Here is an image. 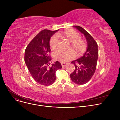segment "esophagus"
<instances>
[{
  "label": "esophagus",
  "mask_w": 120,
  "mask_h": 120,
  "mask_svg": "<svg viewBox=\"0 0 120 120\" xmlns=\"http://www.w3.org/2000/svg\"><path fill=\"white\" fill-rule=\"evenodd\" d=\"M61 66H62V67H65L67 65V64H66V63H61Z\"/></svg>",
  "instance_id": "obj_1"
}]
</instances>
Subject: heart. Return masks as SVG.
<instances>
[{
    "label": "heart",
    "instance_id": "obj_1",
    "mask_svg": "<svg viewBox=\"0 0 120 120\" xmlns=\"http://www.w3.org/2000/svg\"><path fill=\"white\" fill-rule=\"evenodd\" d=\"M59 37H61L70 41L71 46L78 56L82 55L86 51L88 46L86 41L81 38L80 34L72 30H67L52 36L49 41V45L52 49H56L59 45ZM73 50L72 49L68 50L58 49L54 53V59L60 62L66 63L75 57V53Z\"/></svg>",
    "mask_w": 120,
    "mask_h": 120
}]
</instances>
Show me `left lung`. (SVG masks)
Listing matches in <instances>:
<instances>
[{"instance_id": "1", "label": "left lung", "mask_w": 120, "mask_h": 120, "mask_svg": "<svg viewBox=\"0 0 120 120\" xmlns=\"http://www.w3.org/2000/svg\"><path fill=\"white\" fill-rule=\"evenodd\" d=\"M74 27L85 35L88 43L84 55L71 62L75 65V70L70 75L71 79L76 84L82 85L88 82L95 73L99 52L97 43L91 35L81 26Z\"/></svg>"}]
</instances>
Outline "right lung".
Segmentation results:
<instances>
[{"label": "right lung", "mask_w": 120, "mask_h": 120, "mask_svg": "<svg viewBox=\"0 0 120 120\" xmlns=\"http://www.w3.org/2000/svg\"><path fill=\"white\" fill-rule=\"evenodd\" d=\"M57 30H41L30 42L25 50L24 61L28 70L36 82L42 85H52L56 81V71L62 68L58 61L52 65L50 63L49 40Z\"/></svg>", "instance_id": "add662e5"}]
</instances>
